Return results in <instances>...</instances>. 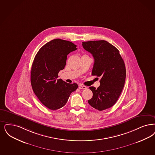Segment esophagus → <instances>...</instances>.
I'll list each match as a JSON object with an SVG mask.
<instances>
[{"label": "esophagus", "instance_id": "esophagus-1", "mask_svg": "<svg viewBox=\"0 0 155 155\" xmlns=\"http://www.w3.org/2000/svg\"><path fill=\"white\" fill-rule=\"evenodd\" d=\"M79 88L80 89H87V87H85L84 85H79Z\"/></svg>", "mask_w": 155, "mask_h": 155}]
</instances>
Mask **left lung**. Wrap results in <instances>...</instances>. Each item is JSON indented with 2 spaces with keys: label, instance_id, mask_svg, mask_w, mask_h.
I'll return each instance as SVG.
<instances>
[{
  "label": "left lung",
  "instance_id": "1",
  "mask_svg": "<svg viewBox=\"0 0 155 155\" xmlns=\"http://www.w3.org/2000/svg\"><path fill=\"white\" fill-rule=\"evenodd\" d=\"M82 45L94 58L92 75L101 77L97 89L89 87L93 96L88 103L103 111L114 105L121 94L126 79L125 64L119 50L107 41H89Z\"/></svg>",
  "mask_w": 155,
  "mask_h": 155
}]
</instances>
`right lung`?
I'll return each mask as SVG.
<instances>
[{"mask_svg":"<svg viewBox=\"0 0 155 155\" xmlns=\"http://www.w3.org/2000/svg\"><path fill=\"white\" fill-rule=\"evenodd\" d=\"M76 47L70 41L56 38L44 45L35 57L31 73V87L42 104L51 110L65 105L70 94L78 87L75 83L58 79L59 72L66 66L67 56L77 50Z\"/></svg>","mask_w":155,"mask_h":155,"instance_id":"obj_1","label":"right lung"}]
</instances>
